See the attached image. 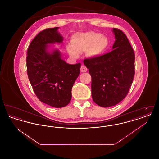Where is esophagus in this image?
<instances>
[{
  "label": "esophagus",
  "instance_id": "1",
  "mask_svg": "<svg viewBox=\"0 0 159 159\" xmlns=\"http://www.w3.org/2000/svg\"><path fill=\"white\" fill-rule=\"evenodd\" d=\"M87 70H88V69H87L86 66H81V67H80V71H81V72L84 73V72H86Z\"/></svg>",
  "mask_w": 159,
  "mask_h": 159
}]
</instances>
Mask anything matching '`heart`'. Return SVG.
<instances>
[{"instance_id":"heart-1","label":"heart","mask_w":159,"mask_h":159,"mask_svg":"<svg viewBox=\"0 0 159 159\" xmlns=\"http://www.w3.org/2000/svg\"><path fill=\"white\" fill-rule=\"evenodd\" d=\"M108 40L101 33L88 31L75 34L71 43L67 45V50L70 57L77 58L79 53L86 51V55L90 58H97L106 51Z\"/></svg>"}]
</instances>
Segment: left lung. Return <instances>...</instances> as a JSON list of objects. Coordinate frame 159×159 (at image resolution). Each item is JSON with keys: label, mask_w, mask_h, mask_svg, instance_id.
I'll use <instances>...</instances> for the list:
<instances>
[{"label": "left lung", "mask_w": 159, "mask_h": 159, "mask_svg": "<svg viewBox=\"0 0 159 159\" xmlns=\"http://www.w3.org/2000/svg\"><path fill=\"white\" fill-rule=\"evenodd\" d=\"M112 31L113 51L83 61L92 77V99L102 107L115 106L126 97L135 75V54L128 39L119 29Z\"/></svg>", "instance_id": "left-lung-1"}]
</instances>
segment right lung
Returning <instances> with one entry per match:
<instances>
[{
	"label": "right lung",
	"instance_id": "right-lung-1",
	"mask_svg": "<svg viewBox=\"0 0 159 159\" xmlns=\"http://www.w3.org/2000/svg\"><path fill=\"white\" fill-rule=\"evenodd\" d=\"M58 27L40 32L31 41L27 51V75L39 99L47 105L61 108L68 105L71 89L79 76L80 63L69 64L62 59L61 53L53 48L61 43L63 38Z\"/></svg>",
	"mask_w": 159,
	"mask_h": 159
}]
</instances>
